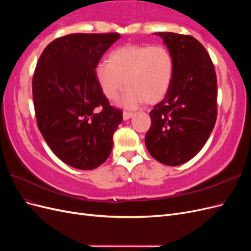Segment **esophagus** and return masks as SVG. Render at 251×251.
<instances>
[{
    "mask_svg": "<svg viewBox=\"0 0 251 251\" xmlns=\"http://www.w3.org/2000/svg\"><path fill=\"white\" fill-rule=\"evenodd\" d=\"M123 116H124V120H127V119H130L133 116V113L127 112V111H124Z\"/></svg>",
    "mask_w": 251,
    "mask_h": 251,
    "instance_id": "34e87169",
    "label": "esophagus"
}]
</instances>
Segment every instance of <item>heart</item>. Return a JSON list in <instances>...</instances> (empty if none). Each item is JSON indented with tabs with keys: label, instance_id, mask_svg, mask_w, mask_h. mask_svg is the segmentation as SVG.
Instances as JSON below:
<instances>
[{
	"label": "heart",
	"instance_id": "obj_1",
	"mask_svg": "<svg viewBox=\"0 0 251 251\" xmlns=\"http://www.w3.org/2000/svg\"><path fill=\"white\" fill-rule=\"evenodd\" d=\"M174 74V59L163 45H128L110 53L108 62L95 68L101 92L115 100L121 90L127 89L123 104L135 108L146 101L155 103L168 93Z\"/></svg>",
	"mask_w": 251,
	"mask_h": 251
}]
</instances>
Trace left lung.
Segmentation results:
<instances>
[{
    "instance_id": "1",
    "label": "left lung",
    "mask_w": 251,
    "mask_h": 251,
    "mask_svg": "<svg viewBox=\"0 0 251 251\" xmlns=\"http://www.w3.org/2000/svg\"><path fill=\"white\" fill-rule=\"evenodd\" d=\"M174 59L171 87L151 111L146 146L157 161L183 164L199 153L217 120V75L203 45L192 35L157 32Z\"/></svg>"
}]
</instances>
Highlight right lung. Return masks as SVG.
I'll use <instances>...</instances> for the list:
<instances>
[{
  "mask_svg": "<svg viewBox=\"0 0 251 251\" xmlns=\"http://www.w3.org/2000/svg\"><path fill=\"white\" fill-rule=\"evenodd\" d=\"M119 33H72L51 42L35 67L32 95L36 123L60 160L93 170L111 154L123 111L110 105L95 77L103 53Z\"/></svg>",
  "mask_w": 251,
  "mask_h": 251,
  "instance_id": "obj_1",
  "label": "right lung"
}]
</instances>
